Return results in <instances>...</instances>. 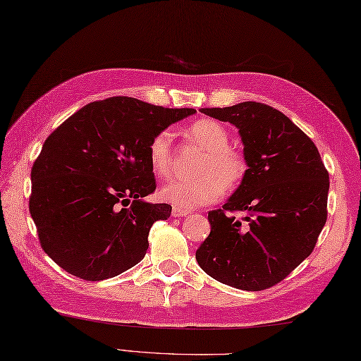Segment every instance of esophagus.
I'll return each mask as SVG.
<instances>
[{"label": "esophagus", "instance_id": "34e87169", "mask_svg": "<svg viewBox=\"0 0 361 361\" xmlns=\"http://www.w3.org/2000/svg\"><path fill=\"white\" fill-rule=\"evenodd\" d=\"M172 216L173 217H186V216H189V211H185V209H180V208H173L172 209Z\"/></svg>", "mask_w": 361, "mask_h": 361}]
</instances>
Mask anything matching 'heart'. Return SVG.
<instances>
[{
	"mask_svg": "<svg viewBox=\"0 0 361 361\" xmlns=\"http://www.w3.org/2000/svg\"><path fill=\"white\" fill-rule=\"evenodd\" d=\"M188 140L204 150V157L194 180H173L159 190L164 202L180 209H192L209 204L225 194V188L234 189L247 175L248 166L242 153L229 147L228 130L217 121L198 119L186 130ZM152 171L161 178L172 173V135L159 132L149 145Z\"/></svg>",
	"mask_w": 361,
	"mask_h": 361,
	"instance_id": "1",
	"label": "heart"
}]
</instances>
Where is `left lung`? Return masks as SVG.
Returning <instances> with one entry per match:
<instances>
[{
	"instance_id": "8db88e82",
	"label": "left lung",
	"mask_w": 361,
	"mask_h": 361,
	"mask_svg": "<svg viewBox=\"0 0 361 361\" xmlns=\"http://www.w3.org/2000/svg\"><path fill=\"white\" fill-rule=\"evenodd\" d=\"M200 111L239 128L248 171L224 209L208 212L211 233L197 262L226 286L270 288L315 248L327 220L329 173L310 137L270 105ZM237 210L249 214L247 224L232 216Z\"/></svg>"
}]
</instances>
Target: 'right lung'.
<instances>
[{
	"label": "right lung",
	"mask_w": 361,
	"mask_h": 361,
	"mask_svg": "<svg viewBox=\"0 0 361 361\" xmlns=\"http://www.w3.org/2000/svg\"><path fill=\"white\" fill-rule=\"evenodd\" d=\"M194 109L109 97L75 111L46 137L30 171L29 211L54 262L85 281H104L144 259L149 231L172 206L147 203L157 189L149 145Z\"/></svg>",
	"instance_id": "right-lung-1"
}]
</instances>
